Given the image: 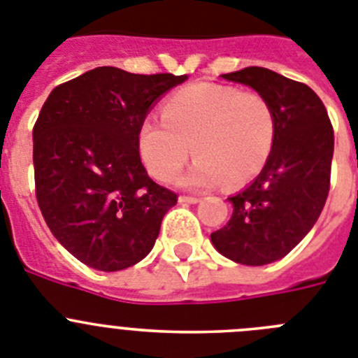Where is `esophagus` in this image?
<instances>
[{
    "label": "esophagus",
    "instance_id": "obj_1",
    "mask_svg": "<svg viewBox=\"0 0 358 358\" xmlns=\"http://www.w3.org/2000/svg\"><path fill=\"white\" fill-rule=\"evenodd\" d=\"M180 203H198L200 201V198L198 196H187V194H182V196L178 198Z\"/></svg>",
    "mask_w": 358,
    "mask_h": 358
}]
</instances>
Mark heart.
<instances>
[{
    "mask_svg": "<svg viewBox=\"0 0 358 358\" xmlns=\"http://www.w3.org/2000/svg\"><path fill=\"white\" fill-rule=\"evenodd\" d=\"M162 119H148L138 131V151L160 182H173L192 155L198 157L182 183L210 189L225 180L241 185L259 175L272 155L278 117L261 93L198 83L173 93Z\"/></svg>",
    "mask_w": 358,
    "mask_h": 358,
    "instance_id": "b5f03b06",
    "label": "heart"
}]
</instances>
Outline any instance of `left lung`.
<instances>
[{
	"label": "left lung",
	"instance_id": "1",
	"mask_svg": "<svg viewBox=\"0 0 358 358\" xmlns=\"http://www.w3.org/2000/svg\"><path fill=\"white\" fill-rule=\"evenodd\" d=\"M222 77L250 86L272 102L278 136L259 176L229 198L234 207L231 220L210 239L217 252L239 265H268L287 256L324 209L334 126L319 95L303 83L261 66Z\"/></svg>",
	"mask_w": 358,
	"mask_h": 358
}]
</instances>
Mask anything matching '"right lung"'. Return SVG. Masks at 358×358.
I'll list each match as a JSON object with an SVG mask.
<instances>
[{
	"instance_id": "add662e5",
	"label": "right lung",
	"mask_w": 358,
	"mask_h": 358,
	"mask_svg": "<svg viewBox=\"0 0 358 358\" xmlns=\"http://www.w3.org/2000/svg\"><path fill=\"white\" fill-rule=\"evenodd\" d=\"M185 79L99 66L43 104L32 131L37 205L80 263L117 272L151 252L178 196L149 178L138 131L153 102Z\"/></svg>"
}]
</instances>
